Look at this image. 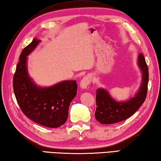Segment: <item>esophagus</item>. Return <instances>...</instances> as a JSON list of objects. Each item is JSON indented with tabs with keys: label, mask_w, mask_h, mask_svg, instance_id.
I'll return each mask as SVG.
<instances>
[{
	"label": "esophagus",
	"mask_w": 161,
	"mask_h": 161,
	"mask_svg": "<svg viewBox=\"0 0 161 161\" xmlns=\"http://www.w3.org/2000/svg\"><path fill=\"white\" fill-rule=\"evenodd\" d=\"M91 81V78L89 75L83 77L82 80L80 81V86L81 89H86L88 86L90 84Z\"/></svg>",
	"instance_id": "esophagus-1"
}]
</instances>
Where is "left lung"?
Segmentation results:
<instances>
[{"mask_svg":"<svg viewBox=\"0 0 161 161\" xmlns=\"http://www.w3.org/2000/svg\"><path fill=\"white\" fill-rule=\"evenodd\" d=\"M138 65L142 73V84L135 97L125 102L116 101L110 96L108 91L98 89L96 91V119L103 124H112L124 121L136 112L146 99L149 69L142 53L138 56Z\"/></svg>","mask_w":161,"mask_h":161,"instance_id":"obj_1","label":"left lung"}]
</instances>
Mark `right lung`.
<instances>
[{
    "mask_svg": "<svg viewBox=\"0 0 161 161\" xmlns=\"http://www.w3.org/2000/svg\"><path fill=\"white\" fill-rule=\"evenodd\" d=\"M40 42L33 39L21 52L13 77L14 92L28 118L43 126L58 128L67 121L70 104L77 95V84L76 81L68 80L42 88L33 83L28 74L26 56Z\"/></svg>",
    "mask_w": 161,
    "mask_h": 161,
    "instance_id": "1",
    "label": "right lung"
}]
</instances>
